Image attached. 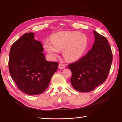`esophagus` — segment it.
Here are the masks:
<instances>
[{
    "mask_svg": "<svg viewBox=\"0 0 122 122\" xmlns=\"http://www.w3.org/2000/svg\"><path fill=\"white\" fill-rule=\"evenodd\" d=\"M65 68H66V66H65V65H64V64L61 63H59V69H64Z\"/></svg>",
    "mask_w": 122,
    "mask_h": 122,
    "instance_id": "1",
    "label": "esophagus"
}]
</instances>
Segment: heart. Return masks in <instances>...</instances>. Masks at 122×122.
<instances>
[{"label":"heart","mask_w":122,"mask_h":122,"mask_svg":"<svg viewBox=\"0 0 122 122\" xmlns=\"http://www.w3.org/2000/svg\"><path fill=\"white\" fill-rule=\"evenodd\" d=\"M51 40L46 39L43 48L52 58L58 57L60 51L66 60L75 61L83 55L88 45L86 36L76 31H64L52 35Z\"/></svg>","instance_id":"obj_1"}]
</instances>
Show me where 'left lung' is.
<instances>
[{"label":"left lung","mask_w":122,"mask_h":122,"mask_svg":"<svg viewBox=\"0 0 122 122\" xmlns=\"http://www.w3.org/2000/svg\"><path fill=\"white\" fill-rule=\"evenodd\" d=\"M93 31L95 41L92 49L86 56L68 66L72 72V86L81 92L91 91L104 83L112 63V52L107 39Z\"/></svg>","instance_id":"8db88e82"}]
</instances>
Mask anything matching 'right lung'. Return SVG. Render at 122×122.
Instances as JSON below:
<instances>
[{"label":"right lung","mask_w":122,"mask_h":122,"mask_svg":"<svg viewBox=\"0 0 122 122\" xmlns=\"http://www.w3.org/2000/svg\"><path fill=\"white\" fill-rule=\"evenodd\" d=\"M35 35L25 33L13 44L8 63L10 74L18 87L30 95L45 91L59 65L46 60L42 44L35 39Z\"/></svg>","instance_id":"add662e5"}]
</instances>
